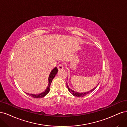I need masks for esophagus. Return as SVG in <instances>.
Masks as SVG:
<instances>
[{"label":"esophagus","mask_w":127,"mask_h":127,"mask_svg":"<svg viewBox=\"0 0 127 127\" xmlns=\"http://www.w3.org/2000/svg\"><path fill=\"white\" fill-rule=\"evenodd\" d=\"M64 69V66L63 64H60L59 65H58V69L59 70H62Z\"/></svg>","instance_id":"obj_1"}]
</instances>
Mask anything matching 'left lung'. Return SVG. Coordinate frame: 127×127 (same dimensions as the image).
<instances>
[{
	"instance_id": "1",
	"label": "left lung",
	"mask_w": 127,
	"mask_h": 127,
	"mask_svg": "<svg viewBox=\"0 0 127 127\" xmlns=\"http://www.w3.org/2000/svg\"><path fill=\"white\" fill-rule=\"evenodd\" d=\"M97 85L95 87H94V88H93V89L91 90V91H90L87 92H85V93H79V92H75V91H74L72 90L71 89H70V88L68 86V85H67V87H68V91H69V92H70V93L71 94H72L73 95L75 96H77V97H83V96H84L86 95L87 94H90V93H91V92H93V91L97 87Z\"/></svg>"
}]
</instances>
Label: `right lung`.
<instances>
[{
	"instance_id": "add662e5",
	"label": "right lung",
	"mask_w": 127,
	"mask_h": 127,
	"mask_svg": "<svg viewBox=\"0 0 127 127\" xmlns=\"http://www.w3.org/2000/svg\"><path fill=\"white\" fill-rule=\"evenodd\" d=\"M57 72H58V69L57 67H55L54 69H53V70H52V71H51L50 74L49 76V78H48V82H49L48 86L47 88V89L45 90V91L42 92V93H41L38 94H29V93H26V94L30 95V96H32L34 98H42V97L45 96L47 94H48L49 92L50 86V85H51L53 79L54 78V77H55Z\"/></svg>"
}]
</instances>
